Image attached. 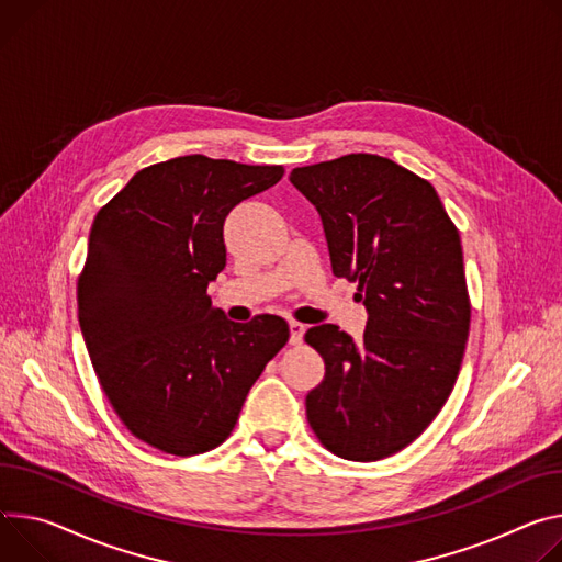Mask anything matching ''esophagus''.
I'll return each mask as SVG.
<instances>
[{"mask_svg":"<svg viewBox=\"0 0 562 562\" xmlns=\"http://www.w3.org/2000/svg\"><path fill=\"white\" fill-rule=\"evenodd\" d=\"M289 331H291V336H289L291 345H300L302 338H304V331H307V327H304V325L297 323V321H291V323H289Z\"/></svg>","mask_w":562,"mask_h":562,"instance_id":"1","label":"esophagus"}]
</instances>
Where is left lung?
I'll return each mask as SVG.
<instances>
[{"label": "left lung", "mask_w": 562, "mask_h": 562, "mask_svg": "<svg viewBox=\"0 0 562 562\" xmlns=\"http://www.w3.org/2000/svg\"><path fill=\"white\" fill-rule=\"evenodd\" d=\"M325 228L336 278L359 282L361 342L336 325L304 334L325 361L307 394L321 443L376 462L413 443L452 392L471 327L459 231L437 190L379 155L291 170Z\"/></svg>", "instance_id": "left-lung-1"}]
</instances>
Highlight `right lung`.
<instances>
[{"mask_svg":"<svg viewBox=\"0 0 562 562\" xmlns=\"http://www.w3.org/2000/svg\"><path fill=\"white\" fill-rule=\"evenodd\" d=\"M282 175V166L177 157L138 170L98 211L78 321L100 387L140 441L177 457L217 448L286 345L284 318L233 323L206 293L226 267V215Z\"/></svg>","mask_w":562,"mask_h":562,"instance_id":"add662e5","label":"right lung"}]
</instances>
